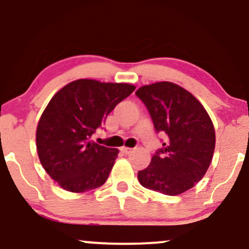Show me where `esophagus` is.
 <instances>
[{
	"mask_svg": "<svg viewBox=\"0 0 249 249\" xmlns=\"http://www.w3.org/2000/svg\"><path fill=\"white\" fill-rule=\"evenodd\" d=\"M122 151H123V153H124V154H131L132 151H133V149L127 148V146H123Z\"/></svg>",
	"mask_w": 249,
	"mask_h": 249,
	"instance_id": "obj_1",
	"label": "esophagus"
}]
</instances>
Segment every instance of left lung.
Instances as JSON below:
<instances>
[{
	"mask_svg": "<svg viewBox=\"0 0 249 249\" xmlns=\"http://www.w3.org/2000/svg\"><path fill=\"white\" fill-rule=\"evenodd\" d=\"M136 95L148 108L156 131L167 135L163 148L138 172V181L163 195H181L200 181L210 166L216 143L213 120L196 96L173 82L142 86Z\"/></svg>",
	"mask_w": 249,
	"mask_h": 249,
	"instance_id": "obj_1",
	"label": "left lung"
}]
</instances>
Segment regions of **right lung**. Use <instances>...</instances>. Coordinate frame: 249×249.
I'll use <instances>...</instances> for the list:
<instances>
[{"label": "right lung", "instance_id": "right-lung-1", "mask_svg": "<svg viewBox=\"0 0 249 249\" xmlns=\"http://www.w3.org/2000/svg\"><path fill=\"white\" fill-rule=\"evenodd\" d=\"M135 88L80 78L52 96L36 126V151L41 166L63 190L82 193L105 184L119 150L96 144L90 137Z\"/></svg>", "mask_w": 249, "mask_h": 249}]
</instances>
